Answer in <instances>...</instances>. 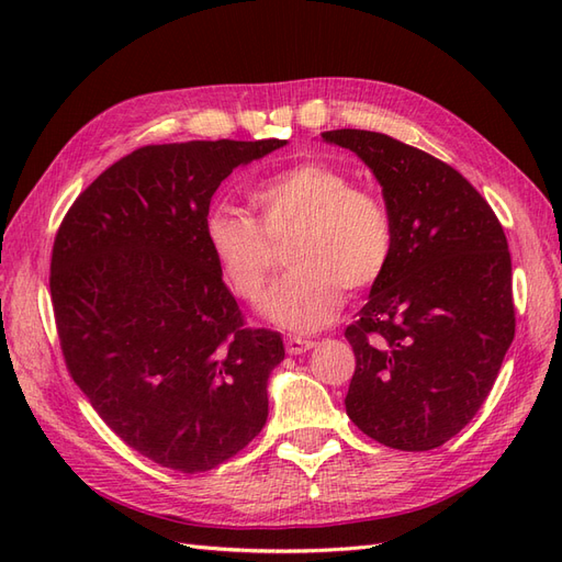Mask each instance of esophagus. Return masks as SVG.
<instances>
[{
  "label": "esophagus",
  "mask_w": 562,
  "mask_h": 562,
  "mask_svg": "<svg viewBox=\"0 0 562 562\" xmlns=\"http://www.w3.org/2000/svg\"><path fill=\"white\" fill-rule=\"evenodd\" d=\"M316 342L314 339H302V337H288L285 339V351L291 356H300L304 351H310Z\"/></svg>",
  "instance_id": "34e87169"
}]
</instances>
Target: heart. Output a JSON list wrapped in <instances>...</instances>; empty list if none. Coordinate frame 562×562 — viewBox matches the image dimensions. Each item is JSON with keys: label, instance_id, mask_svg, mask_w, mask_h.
Here are the masks:
<instances>
[{"label": "heart", "instance_id": "b5f03b06", "mask_svg": "<svg viewBox=\"0 0 562 562\" xmlns=\"http://www.w3.org/2000/svg\"><path fill=\"white\" fill-rule=\"evenodd\" d=\"M258 220L234 209L203 217V241L232 288L255 304L285 246L293 269L265 297L262 312L277 326L310 333L337 314L342 288L351 293L375 285L394 258L396 225L386 201L353 187L333 164L300 161L252 184Z\"/></svg>", "mask_w": 562, "mask_h": 562}]
</instances>
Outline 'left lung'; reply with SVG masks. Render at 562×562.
Here are the masks:
<instances>
[{
    "mask_svg": "<svg viewBox=\"0 0 562 562\" xmlns=\"http://www.w3.org/2000/svg\"><path fill=\"white\" fill-rule=\"evenodd\" d=\"M382 184L396 248L345 337L356 356L347 415L378 443L424 452L481 411L516 335L512 252L479 190L391 135L321 133Z\"/></svg>",
    "mask_w": 562,
    "mask_h": 562,
    "instance_id": "8db88e82",
    "label": "left lung"
}]
</instances>
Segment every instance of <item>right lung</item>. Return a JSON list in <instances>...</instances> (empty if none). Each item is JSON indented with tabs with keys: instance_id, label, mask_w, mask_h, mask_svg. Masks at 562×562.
Listing matches in <instances>:
<instances>
[{
	"instance_id": "1",
	"label": "right lung",
	"mask_w": 562,
	"mask_h": 562,
	"mask_svg": "<svg viewBox=\"0 0 562 562\" xmlns=\"http://www.w3.org/2000/svg\"><path fill=\"white\" fill-rule=\"evenodd\" d=\"M285 140L145 145L65 213L50 250L63 359L128 448L180 473L225 464L267 422L279 333L246 326L203 241L234 168Z\"/></svg>"
}]
</instances>
